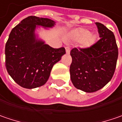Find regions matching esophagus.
Listing matches in <instances>:
<instances>
[{"label":"esophagus","mask_w":122,"mask_h":122,"mask_svg":"<svg viewBox=\"0 0 122 122\" xmlns=\"http://www.w3.org/2000/svg\"><path fill=\"white\" fill-rule=\"evenodd\" d=\"M70 51H71L70 48H69L68 47H66V54H70Z\"/></svg>","instance_id":"1"}]
</instances>
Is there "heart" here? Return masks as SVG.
<instances>
[{
  "mask_svg": "<svg viewBox=\"0 0 122 122\" xmlns=\"http://www.w3.org/2000/svg\"><path fill=\"white\" fill-rule=\"evenodd\" d=\"M65 40L80 43V45L83 49H89L92 47L96 42V36L89 30L83 28L74 29L66 33Z\"/></svg>",
  "mask_w": 122,
  "mask_h": 122,
  "instance_id": "obj_1",
  "label": "heart"
}]
</instances>
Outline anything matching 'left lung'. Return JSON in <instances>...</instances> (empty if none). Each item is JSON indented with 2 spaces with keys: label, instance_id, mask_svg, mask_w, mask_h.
I'll list each match as a JSON object with an SVG mask.
<instances>
[{
  "label": "left lung",
  "instance_id": "left-lung-1",
  "mask_svg": "<svg viewBox=\"0 0 122 122\" xmlns=\"http://www.w3.org/2000/svg\"><path fill=\"white\" fill-rule=\"evenodd\" d=\"M101 39L89 49L71 51L70 66L73 86L85 92H94L112 79L118 57V49L113 32L96 22Z\"/></svg>",
  "mask_w": 122,
  "mask_h": 122
}]
</instances>
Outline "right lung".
<instances>
[{"label":"right lung","mask_w":122,"mask_h":122,"mask_svg":"<svg viewBox=\"0 0 122 122\" xmlns=\"http://www.w3.org/2000/svg\"><path fill=\"white\" fill-rule=\"evenodd\" d=\"M55 25L48 18L29 16L12 29L5 45L6 68L22 87L33 89L45 84L54 64L66 54L64 47L52 48L36 33L39 26L47 29Z\"/></svg>","instance_id":"add662e5"}]
</instances>
